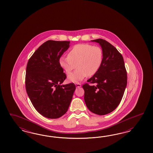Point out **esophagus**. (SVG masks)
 <instances>
[{"instance_id":"34e87169","label":"esophagus","mask_w":153,"mask_h":153,"mask_svg":"<svg viewBox=\"0 0 153 153\" xmlns=\"http://www.w3.org/2000/svg\"><path fill=\"white\" fill-rule=\"evenodd\" d=\"M81 85L80 83H76V86L77 88H80V87H81Z\"/></svg>"}]
</instances>
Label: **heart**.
Listing matches in <instances>:
<instances>
[{
  "label": "heart",
  "mask_w": 153,
  "mask_h": 153,
  "mask_svg": "<svg viewBox=\"0 0 153 153\" xmlns=\"http://www.w3.org/2000/svg\"><path fill=\"white\" fill-rule=\"evenodd\" d=\"M102 59L103 53L100 47L81 44L73 46L67 56H61L59 63L67 74L76 65L77 70L70 74L67 79L70 82L78 83L88 75L92 76L96 74L102 65Z\"/></svg>",
  "instance_id": "obj_1"
}]
</instances>
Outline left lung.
Segmentation results:
<instances>
[{
	"instance_id": "left-lung-1",
	"label": "left lung",
	"mask_w": 153,
	"mask_h": 153,
	"mask_svg": "<svg viewBox=\"0 0 153 153\" xmlns=\"http://www.w3.org/2000/svg\"><path fill=\"white\" fill-rule=\"evenodd\" d=\"M99 44L103 53L97 73L82 86L84 100L88 109L97 115H105L116 109L123 96L127 83L123 56L114 46L102 39L91 40Z\"/></svg>"
}]
</instances>
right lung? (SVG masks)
<instances>
[{
  "mask_svg": "<svg viewBox=\"0 0 153 153\" xmlns=\"http://www.w3.org/2000/svg\"><path fill=\"white\" fill-rule=\"evenodd\" d=\"M70 42L48 40L34 52L28 60L25 79L28 96L42 116L58 118L68 111L76 86L62 85L66 75L59 65L60 56Z\"/></svg>",
  "mask_w": 153,
  "mask_h": 153,
  "instance_id": "obj_1",
  "label": "right lung"
}]
</instances>
